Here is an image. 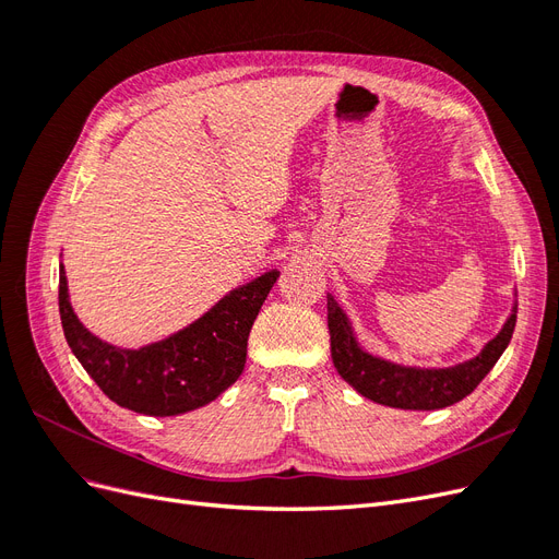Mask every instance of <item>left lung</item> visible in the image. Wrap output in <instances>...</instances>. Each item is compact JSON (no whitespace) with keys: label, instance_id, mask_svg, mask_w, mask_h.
<instances>
[{"label":"left lung","instance_id":"1","mask_svg":"<svg viewBox=\"0 0 559 559\" xmlns=\"http://www.w3.org/2000/svg\"><path fill=\"white\" fill-rule=\"evenodd\" d=\"M326 298L331 357L335 370L361 396L401 411H441L468 396L495 368L503 349L509 347L518 319V302H513V310L509 319L503 321L501 331L492 341L485 343L476 357L445 368H419L403 366L366 352L359 345L357 333H354L352 321L341 308V302L331 294Z\"/></svg>","mask_w":559,"mask_h":559}]
</instances>
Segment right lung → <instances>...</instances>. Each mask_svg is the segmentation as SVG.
I'll return each instance as SVG.
<instances>
[{
  "label": "right lung",
  "mask_w": 559,
  "mask_h": 559,
  "mask_svg": "<svg viewBox=\"0 0 559 559\" xmlns=\"http://www.w3.org/2000/svg\"><path fill=\"white\" fill-rule=\"evenodd\" d=\"M277 277L280 270H267L235 286L193 324L128 349L99 341L81 324L60 263L62 331L79 364L121 408L151 417L181 415L212 403L242 376L249 331Z\"/></svg>",
  "instance_id": "right-lung-1"
}]
</instances>
